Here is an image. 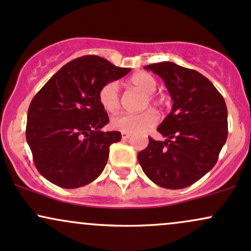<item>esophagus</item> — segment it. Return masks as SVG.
I'll return each mask as SVG.
<instances>
[{
	"instance_id": "34e87169",
	"label": "esophagus",
	"mask_w": 251,
	"mask_h": 251,
	"mask_svg": "<svg viewBox=\"0 0 251 251\" xmlns=\"http://www.w3.org/2000/svg\"><path fill=\"white\" fill-rule=\"evenodd\" d=\"M129 137H131V134H129V133H125V132H123V133H122V139H123V140L128 139Z\"/></svg>"
}]
</instances>
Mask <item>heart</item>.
Instances as JSON below:
<instances>
[{
    "label": "heart",
    "mask_w": 251,
    "mask_h": 251,
    "mask_svg": "<svg viewBox=\"0 0 251 251\" xmlns=\"http://www.w3.org/2000/svg\"><path fill=\"white\" fill-rule=\"evenodd\" d=\"M129 86L142 93L146 94L144 101V108L151 103L153 106L162 105V100L154 97L153 93L157 89V80L151 74L140 72L135 73L129 79ZM99 100L103 108L107 112H116L120 107V92L117 81L107 82L103 85L99 92ZM158 122V114L153 109L142 112V113H122L114 116L111 119L112 128L125 133H143L148 131Z\"/></svg>",
    "instance_id": "b5f03b06"
}]
</instances>
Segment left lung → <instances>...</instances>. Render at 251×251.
I'll use <instances>...</instances> for the list:
<instances>
[{
    "label": "left lung",
    "mask_w": 251,
    "mask_h": 251,
    "mask_svg": "<svg viewBox=\"0 0 251 251\" xmlns=\"http://www.w3.org/2000/svg\"><path fill=\"white\" fill-rule=\"evenodd\" d=\"M165 82L171 112L157 131L166 138H149L138 153L145 175L166 189H184L215 166L227 138V109L220 92L197 71L164 61L145 66Z\"/></svg>",
    "instance_id": "obj_1"
}]
</instances>
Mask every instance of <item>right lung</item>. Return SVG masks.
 Here are the masks:
<instances>
[{"mask_svg":"<svg viewBox=\"0 0 251 251\" xmlns=\"http://www.w3.org/2000/svg\"><path fill=\"white\" fill-rule=\"evenodd\" d=\"M129 71L86 55L66 63L33 98L25 138L37 171L46 179L60 188L75 189L101 175L109 146L122 134L101 131L109 119L99 92Z\"/></svg>","mask_w":251,"mask_h":251,"instance_id":"add662e5","label":"right lung"}]
</instances>
